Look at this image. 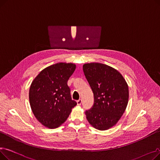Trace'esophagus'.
<instances>
[{"instance_id": "1", "label": "esophagus", "mask_w": 160, "mask_h": 160, "mask_svg": "<svg viewBox=\"0 0 160 160\" xmlns=\"http://www.w3.org/2000/svg\"><path fill=\"white\" fill-rule=\"evenodd\" d=\"M77 105L78 106H80L81 104H82V99H79V100H77Z\"/></svg>"}]
</instances>
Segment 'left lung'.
Masks as SVG:
<instances>
[{
  "mask_svg": "<svg viewBox=\"0 0 160 160\" xmlns=\"http://www.w3.org/2000/svg\"><path fill=\"white\" fill-rule=\"evenodd\" d=\"M83 71L94 95V105L86 112V118L95 128L107 130L118 122L127 107V83L118 71L103 63H85Z\"/></svg>",
  "mask_w": 160,
  "mask_h": 160,
  "instance_id": "8db88e82",
  "label": "left lung"
}]
</instances>
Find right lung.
<instances>
[{"label": "right lung", "instance_id": "add662e5", "mask_svg": "<svg viewBox=\"0 0 160 160\" xmlns=\"http://www.w3.org/2000/svg\"><path fill=\"white\" fill-rule=\"evenodd\" d=\"M76 69L72 63L60 62L42 70L29 90L32 111L48 128H56L66 121L77 103L71 97L67 81Z\"/></svg>", "mask_w": 160, "mask_h": 160}]
</instances>
